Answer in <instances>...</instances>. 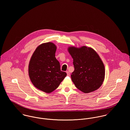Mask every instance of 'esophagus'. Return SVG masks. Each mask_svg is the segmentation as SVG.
Here are the masks:
<instances>
[{"instance_id":"1","label":"esophagus","mask_w":130,"mask_h":130,"mask_svg":"<svg viewBox=\"0 0 130 130\" xmlns=\"http://www.w3.org/2000/svg\"><path fill=\"white\" fill-rule=\"evenodd\" d=\"M66 73H67V75L68 76H69L70 75V73H69V71H66Z\"/></svg>"}]
</instances>
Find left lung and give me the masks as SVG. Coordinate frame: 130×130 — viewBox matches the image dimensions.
I'll list each match as a JSON object with an SVG mask.
<instances>
[{"label":"left lung","instance_id":"left-lung-1","mask_svg":"<svg viewBox=\"0 0 130 130\" xmlns=\"http://www.w3.org/2000/svg\"><path fill=\"white\" fill-rule=\"evenodd\" d=\"M68 51L73 59L74 71L71 76L76 88L85 93L98 89L105 77V67L98 54L86 46L70 47Z\"/></svg>","mask_w":130,"mask_h":130}]
</instances>
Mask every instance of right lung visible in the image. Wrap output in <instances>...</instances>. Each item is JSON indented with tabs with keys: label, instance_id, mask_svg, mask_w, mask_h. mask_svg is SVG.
I'll return each instance as SVG.
<instances>
[{
	"label": "right lung",
	"instance_id": "right-lung-1",
	"mask_svg": "<svg viewBox=\"0 0 130 130\" xmlns=\"http://www.w3.org/2000/svg\"><path fill=\"white\" fill-rule=\"evenodd\" d=\"M56 47L48 42L39 45L29 62L30 79L37 89L49 93L57 89L67 75L61 71L60 63L55 57Z\"/></svg>",
	"mask_w": 130,
	"mask_h": 130
}]
</instances>
